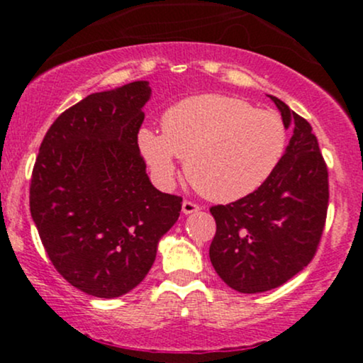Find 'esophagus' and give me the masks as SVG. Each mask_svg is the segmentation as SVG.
Here are the masks:
<instances>
[{"instance_id":"esophagus-1","label":"esophagus","mask_w":363,"mask_h":363,"mask_svg":"<svg viewBox=\"0 0 363 363\" xmlns=\"http://www.w3.org/2000/svg\"><path fill=\"white\" fill-rule=\"evenodd\" d=\"M196 211H199V205H196L194 201H189V199H184V201H182V213L189 215L196 213Z\"/></svg>"}]
</instances>
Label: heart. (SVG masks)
<instances>
[{"label": "heart", "instance_id": "heart-1", "mask_svg": "<svg viewBox=\"0 0 363 363\" xmlns=\"http://www.w3.org/2000/svg\"><path fill=\"white\" fill-rule=\"evenodd\" d=\"M140 150L160 181H170L176 158L205 198L235 201L262 186L281 160L286 131L280 116L220 94L174 104L162 118V135L141 129Z\"/></svg>", "mask_w": 363, "mask_h": 363}]
</instances>
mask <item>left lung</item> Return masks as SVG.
Listing matches in <instances>:
<instances>
[{"instance_id":"obj_1","label":"left lung","mask_w":363,"mask_h":363,"mask_svg":"<svg viewBox=\"0 0 363 363\" xmlns=\"http://www.w3.org/2000/svg\"><path fill=\"white\" fill-rule=\"evenodd\" d=\"M291 138L261 187L228 205L210 208L216 232L210 259L240 294L277 289L315 256L328 215V167L311 124L272 97Z\"/></svg>"}]
</instances>
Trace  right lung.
Listing matches in <instances>:
<instances>
[{
	"label": "right lung",
	"mask_w": 363,
	"mask_h": 363,
	"mask_svg": "<svg viewBox=\"0 0 363 363\" xmlns=\"http://www.w3.org/2000/svg\"><path fill=\"white\" fill-rule=\"evenodd\" d=\"M148 82L99 91L45 133L30 179V213L56 272L101 298L143 281L181 196L155 189L138 147Z\"/></svg>",
	"instance_id": "right-lung-1"
}]
</instances>
